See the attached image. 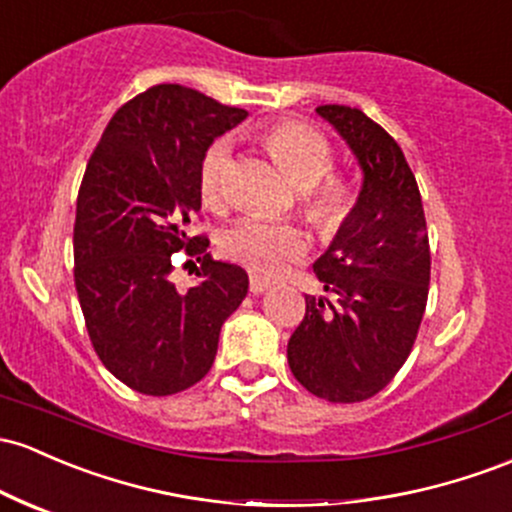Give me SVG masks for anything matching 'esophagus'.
I'll list each match as a JSON object with an SVG mask.
<instances>
[{"instance_id": "esophagus-1", "label": "esophagus", "mask_w": 512, "mask_h": 512, "mask_svg": "<svg viewBox=\"0 0 512 512\" xmlns=\"http://www.w3.org/2000/svg\"><path fill=\"white\" fill-rule=\"evenodd\" d=\"M272 289V282L265 277H257V274H252L250 277V291L252 294H265V291Z\"/></svg>"}]
</instances>
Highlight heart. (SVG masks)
<instances>
[{
	"mask_svg": "<svg viewBox=\"0 0 512 512\" xmlns=\"http://www.w3.org/2000/svg\"><path fill=\"white\" fill-rule=\"evenodd\" d=\"M260 143L277 160L294 187L303 189V213L323 233L342 226L352 209V194L345 179L333 170V148L299 121H277L262 128ZM230 143L218 140L204 155L199 170V189L211 209H223L228 201ZM228 260L240 262L257 274H277L286 262H294L308 250V238L299 226L265 218H245L226 230L221 240Z\"/></svg>",
	"mask_w": 512,
	"mask_h": 512,
	"instance_id": "obj_1",
	"label": "heart"
}]
</instances>
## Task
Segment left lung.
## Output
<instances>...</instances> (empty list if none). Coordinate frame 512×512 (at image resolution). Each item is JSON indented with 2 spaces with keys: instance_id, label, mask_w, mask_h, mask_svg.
I'll list each match as a JSON object with an SVG mask.
<instances>
[{
  "instance_id": "8db88e82",
  "label": "left lung",
  "mask_w": 512,
  "mask_h": 512,
  "mask_svg": "<svg viewBox=\"0 0 512 512\" xmlns=\"http://www.w3.org/2000/svg\"><path fill=\"white\" fill-rule=\"evenodd\" d=\"M362 167L357 204L313 262L330 303L306 296L286 357L296 381L330 403L372 398L413 350L428 303L430 243L418 182L403 150L364 111L318 106Z\"/></svg>"
}]
</instances>
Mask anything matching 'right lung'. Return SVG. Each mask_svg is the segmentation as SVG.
Returning <instances> with one entry per match:
<instances>
[{"label":"right lung","instance_id":"obj_1","mask_svg":"<svg viewBox=\"0 0 512 512\" xmlns=\"http://www.w3.org/2000/svg\"><path fill=\"white\" fill-rule=\"evenodd\" d=\"M245 116L182 84H155L116 111L87 162L72 238L77 299L104 367L145 396L204 379L221 325L247 294L245 269L189 235L206 150ZM179 249L202 262L184 295L169 282Z\"/></svg>","mask_w":512,"mask_h":512}]
</instances>
